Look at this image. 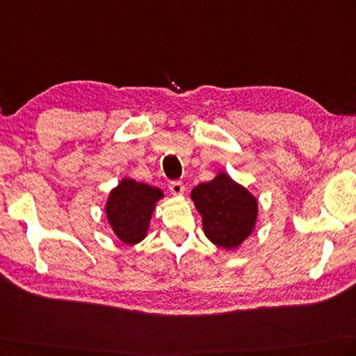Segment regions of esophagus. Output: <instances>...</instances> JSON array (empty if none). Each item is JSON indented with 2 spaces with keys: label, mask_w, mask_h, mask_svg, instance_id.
I'll use <instances>...</instances> for the list:
<instances>
[{
  "label": "esophagus",
  "mask_w": 356,
  "mask_h": 356,
  "mask_svg": "<svg viewBox=\"0 0 356 356\" xmlns=\"http://www.w3.org/2000/svg\"><path fill=\"white\" fill-rule=\"evenodd\" d=\"M184 190L185 186L180 180H172V182H170V191L174 194V196H182Z\"/></svg>",
  "instance_id": "esophagus-1"
}]
</instances>
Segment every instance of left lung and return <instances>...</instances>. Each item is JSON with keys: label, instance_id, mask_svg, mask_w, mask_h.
Instances as JSON below:
<instances>
[{"label": "left lung", "instance_id": "obj_1", "mask_svg": "<svg viewBox=\"0 0 356 356\" xmlns=\"http://www.w3.org/2000/svg\"><path fill=\"white\" fill-rule=\"evenodd\" d=\"M208 239L225 250L238 248L253 233L257 200L247 188L236 184L227 172L191 191Z\"/></svg>", "mask_w": 356, "mask_h": 356}]
</instances>
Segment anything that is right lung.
Instances as JSON below:
<instances>
[{
	"mask_svg": "<svg viewBox=\"0 0 356 356\" xmlns=\"http://www.w3.org/2000/svg\"><path fill=\"white\" fill-rule=\"evenodd\" d=\"M162 197L163 191L159 188L124 177L109 193L104 207L108 222L117 238L128 245L143 241L148 233L151 214Z\"/></svg>",
	"mask_w": 356,
	"mask_h": 356,
	"instance_id": "1",
	"label": "right lung"
}]
</instances>
